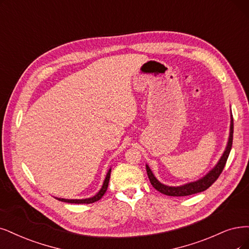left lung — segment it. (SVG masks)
<instances>
[{"label":"left lung","mask_w":249,"mask_h":249,"mask_svg":"<svg viewBox=\"0 0 249 249\" xmlns=\"http://www.w3.org/2000/svg\"><path fill=\"white\" fill-rule=\"evenodd\" d=\"M233 132H234V122H233V118H232V120H231V129H230V137H229V142H228V145L226 148V151L224 152L222 158H220V160L216 164V166L203 178H201V179H199L195 182L187 183V185L181 186V187H168V186L162 185L160 181H158V179L154 177V174L151 171V169L149 168L148 165H146V173H148V177H149V179L152 183V186L156 190L159 191L160 193H162V194L167 195V196H173V197L189 196V195L197 194V193H200V192H203V191L207 190L218 178V177L220 176V173L223 172V170L226 166L228 157H229L230 152H231V149H232Z\"/></svg>","instance_id":"obj_1"}]
</instances>
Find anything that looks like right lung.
I'll list each match as a JSON object with an SVG mask.
<instances>
[{"label": "right lung", "mask_w": 249, "mask_h": 249, "mask_svg": "<svg viewBox=\"0 0 249 249\" xmlns=\"http://www.w3.org/2000/svg\"><path fill=\"white\" fill-rule=\"evenodd\" d=\"M109 177H110V169L108 170V172L107 174V178L105 179L103 188L100 189V191L97 193V194L94 197L88 198V199H82V200H78V199L69 200V199H60V198H56V199L59 200V201H62V202H67V203H75V204H81V203L90 204V203H94V202H96L99 199H101V197H103L105 195V193L107 192V186H108V181H109Z\"/></svg>", "instance_id": "right-lung-1"}]
</instances>
